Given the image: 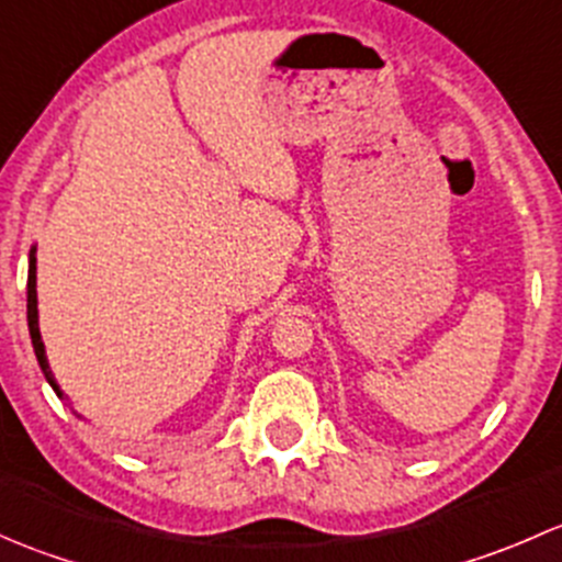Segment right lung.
Segmentation results:
<instances>
[{
  "label": "right lung",
  "instance_id": "right-lung-1",
  "mask_svg": "<svg viewBox=\"0 0 562 562\" xmlns=\"http://www.w3.org/2000/svg\"><path fill=\"white\" fill-rule=\"evenodd\" d=\"M37 258H35V249L30 252V280H26V321H30V337L32 345H35V356L40 361V370L45 372V381L50 383V389L61 396L59 386H56L54 375L48 370V359H45V348H43V339H40V328H37Z\"/></svg>",
  "mask_w": 562,
  "mask_h": 562
}]
</instances>
